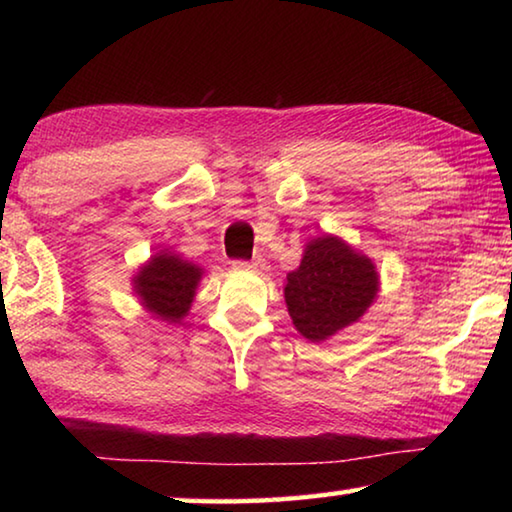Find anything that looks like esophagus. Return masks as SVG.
Returning <instances> with one entry per match:
<instances>
[{"mask_svg":"<svg viewBox=\"0 0 512 512\" xmlns=\"http://www.w3.org/2000/svg\"><path fill=\"white\" fill-rule=\"evenodd\" d=\"M232 266L239 268V271H255V273H262L264 268H266V259L255 257L253 262H232Z\"/></svg>","mask_w":512,"mask_h":512,"instance_id":"34e87169","label":"esophagus"}]
</instances>
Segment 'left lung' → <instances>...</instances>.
Instances as JSON below:
<instances>
[{
	"mask_svg": "<svg viewBox=\"0 0 512 512\" xmlns=\"http://www.w3.org/2000/svg\"><path fill=\"white\" fill-rule=\"evenodd\" d=\"M379 291L372 259L343 239H311L302 262L287 275L284 300L289 316L307 341H325L366 314Z\"/></svg>",
	"mask_w": 512,
	"mask_h": 512,
	"instance_id": "8db88e82",
	"label": "left lung"
}]
</instances>
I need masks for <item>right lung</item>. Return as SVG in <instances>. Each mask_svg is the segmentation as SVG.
<instances>
[{"mask_svg": "<svg viewBox=\"0 0 512 512\" xmlns=\"http://www.w3.org/2000/svg\"><path fill=\"white\" fill-rule=\"evenodd\" d=\"M201 277V266L162 250L137 271L133 284L146 311L167 323H180L192 307Z\"/></svg>", "mask_w": 512, "mask_h": 512, "instance_id": "add662e5", "label": "right lung"}]
</instances>
